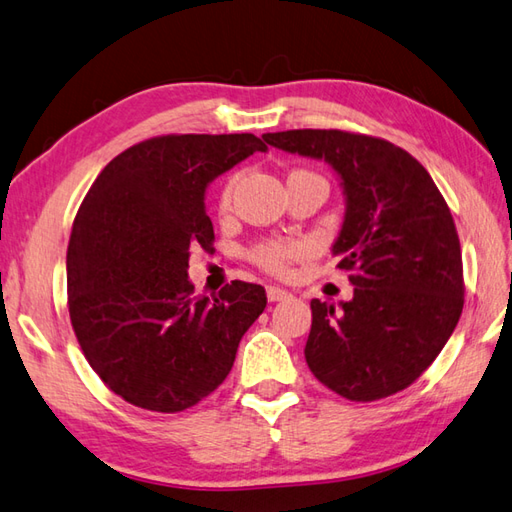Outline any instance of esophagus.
<instances>
[{
    "label": "esophagus",
    "mask_w": 512,
    "mask_h": 512,
    "mask_svg": "<svg viewBox=\"0 0 512 512\" xmlns=\"http://www.w3.org/2000/svg\"><path fill=\"white\" fill-rule=\"evenodd\" d=\"M267 298H269V302H280V300H287V298H289V291L280 289V287H267Z\"/></svg>",
    "instance_id": "esophagus-1"
}]
</instances>
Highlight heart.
I'll return each mask as SVG.
<instances>
[{
	"instance_id": "obj_1",
	"label": "heart",
	"mask_w": 512,
	"mask_h": 512,
	"mask_svg": "<svg viewBox=\"0 0 512 512\" xmlns=\"http://www.w3.org/2000/svg\"><path fill=\"white\" fill-rule=\"evenodd\" d=\"M230 199H232V184H227L221 192V201H219L221 210L230 206ZM302 254H304V247L300 243L271 241V243L260 245L254 252V258H256V263L260 267H265L269 271H276V274H282V271L289 267L291 260L302 256Z\"/></svg>"
}]
</instances>
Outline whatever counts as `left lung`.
Segmentation results:
<instances>
[{
	"instance_id": "1",
	"label": "left lung",
	"mask_w": 512,
	"mask_h": 512,
	"mask_svg": "<svg viewBox=\"0 0 512 512\" xmlns=\"http://www.w3.org/2000/svg\"><path fill=\"white\" fill-rule=\"evenodd\" d=\"M265 142L324 160L346 201L331 252L355 289L348 302H311V372L350 401L405 390L445 348L464 304L458 232L434 179L410 153L370 135L295 129Z\"/></svg>"
}]
</instances>
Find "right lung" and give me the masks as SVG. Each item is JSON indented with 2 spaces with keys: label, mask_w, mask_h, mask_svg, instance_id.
Returning a JSON list of instances; mask_svg holds the SVG:
<instances>
[{
  "label": "right lung",
  "mask_w": 512,
  "mask_h": 512,
  "mask_svg": "<svg viewBox=\"0 0 512 512\" xmlns=\"http://www.w3.org/2000/svg\"><path fill=\"white\" fill-rule=\"evenodd\" d=\"M267 144L252 133L162 135L102 168L67 245L70 320L111 392L175 414L230 374L238 344L265 311V287L234 280L195 298L188 260L214 227L206 190Z\"/></svg>",
  "instance_id": "add662e5"
}]
</instances>
